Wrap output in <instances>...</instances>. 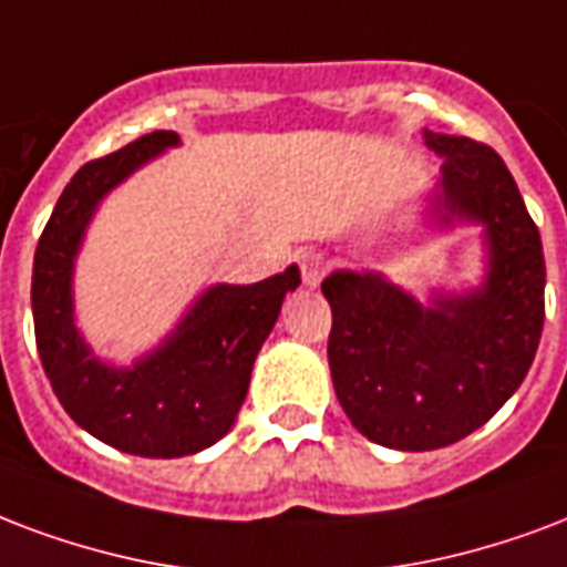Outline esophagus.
Returning <instances> with one entry per match:
<instances>
[{
	"label": "esophagus",
	"instance_id": "obj_1",
	"mask_svg": "<svg viewBox=\"0 0 567 567\" xmlns=\"http://www.w3.org/2000/svg\"><path fill=\"white\" fill-rule=\"evenodd\" d=\"M297 265H300V276L306 288H318L321 285L323 274H327V261H323L321 252L306 249V252L297 255Z\"/></svg>",
	"mask_w": 567,
	"mask_h": 567
}]
</instances>
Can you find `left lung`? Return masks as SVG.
Here are the masks:
<instances>
[{
  "mask_svg": "<svg viewBox=\"0 0 567 567\" xmlns=\"http://www.w3.org/2000/svg\"><path fill=\"white\" fill-rule=\"evenodd\" d=\"M422 140L443 157L427 219L482 228V282L434 288L427 302L378 270L321 282L341 410L362 437L401 452L452 446L485 425L524 383L544 327L542 235L503 157L466 136Z\"/></svg>",
  "mask_w": 567,
  "mask_h": 567,
  "instance_id": "left-lung-1",
  "label": "left lung"
}]
</instances>
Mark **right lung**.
Masks as SVG:
<instances>
[{
	"mask_svg": "<svg viewBox=\"0 0 567 567\" xmlns=\"http://www.w3.org/2000/svg\"><path fill=\"white\" fill-rule=\"evenodd\" d=\"M178 133L154 130L76 172L55 202L32 267L34 341L55 399L92 437L127 455L184 457L214 446L235 425L255 357L300 285V267L255 285L216 282L175 330L130 365L101 360L76 327L73 274L94 214L112 189L178 148Z\"/></svg>",
	"mask_w": 567,
	"mask_h": 567,
	"instance_id": "add662e5",
	"label": "right lung"
}]
</instances>
